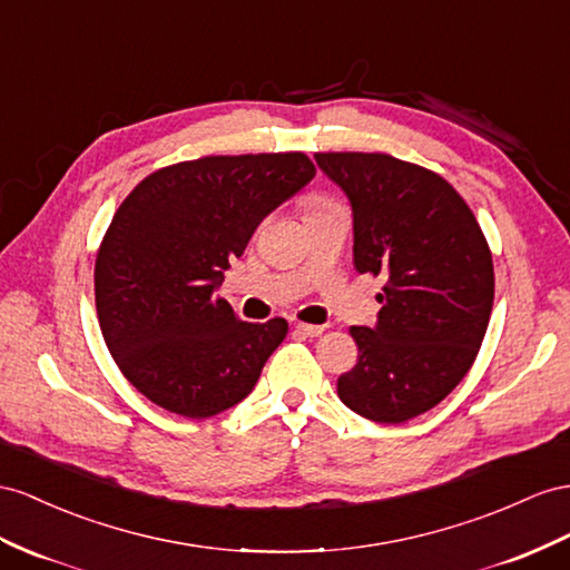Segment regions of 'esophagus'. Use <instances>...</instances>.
Listing matches in <instances>:
<instances>
[{
	"instance_id": "34e87169",
	"label": "esophagus",
	"mask_w": 570,
	"mask_h": 570,
	"mask_svg": "<svg viewBox=\"0 0 570 570\" xmlns=\"http://www.w3.org/2000/svg\"><path fill=\"white\" fill-rule=\"evenodd\" d=\"M296 330L305 334V337H320V334L325 332L323 325H308V323H296Z\"/></svg>"
}]
</instances>
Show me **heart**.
<instances>
[{"label": "heart", "mask_w": 570, "mask_h": 570, "mask_svg": "<svg viewBox=\"0 0 570 570\" xmlns=\"http://www.w3.org/2000/svg\"><path fill=\"white\" fill-rule=\"evenodd\" d=\"M303 207H305V214H315V212H325V209H334V207H340V204L334 202L332 197L323 195V193H315V195H311V197H305Z\"/></svg>", "instance_id": "1"}]
</instances>
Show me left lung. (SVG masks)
<instances>
[{
    "mask_svg": "<svg viewBox=\"0 0 570 570\" xmlns=\"http://www.w3.org/2000/svg\"><path fill=\"white\" fill-rule=\"evenodd\" d=\"M317 166L354 209V267L385 276L375 327H352L348 410L402 424L443 402L472 368L493 308V259L472 209L441 175L390 154L327 151Z\"/></svg>",
    "mask_w": 570,
    "mask_h": 570,
    "instance_id": "8db88e82",
    "label": "left lung"
}]
</instances>
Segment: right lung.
<instances>
[{"instance_id":"obj_1","label":"right lung","mask_w":570,"mask_h":570,"mask_svg":"<svg viewBox=\"0 0 570 570\" xmlns=\"http://www.w3.org/2000/svg\"><path fill=\"white\" fill-rule=\"evenodd\" d=\"M313 175L303 151L202 156L154 170L125 197L96 255V311L146 400L207 419L250 395L288 323H243L216 286L262 218Z\"/></svg>"}]
</instances>
